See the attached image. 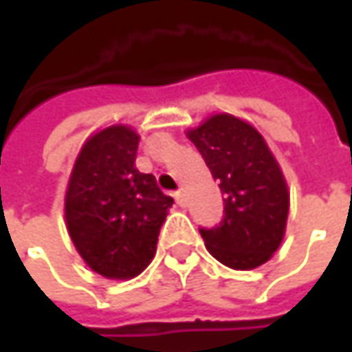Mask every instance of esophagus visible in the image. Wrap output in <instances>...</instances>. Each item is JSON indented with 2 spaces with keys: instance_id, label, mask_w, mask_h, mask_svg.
I'll return each mask as SVG.
<instances>
[{
  "instance_id": "obj_1",
  "label": "esophagus",
  "mask_w": 352,
  "mask_h": 352,
  "mask_svg": "<svg viewBox=\"0 0 352 352\" xmlns=\"http://www.w3.org/2000/svg\"><path fill=\"white\" fill-rule=\"evenodd\" d=\"M174 197H176L178 206H186V194H184V190H178V192L174 194Z\"/></svg>"
}]
</instances>
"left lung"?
I'll return each mask as SVG.
<instances>
[{"label": "left lung", "mask_w": 352, "mask_h": 352, "mask_svg": "<svg viewBox=\"0 0 352 352\" xmlns=\"http://www.w3.org/2000/svg\"><path fill=\"white\" fill-rule=\"evenodd\" d=\"M186 135L225 196L221 223L199 229L208 250L233 270L270 261L284 239L290 192L263 135L229 113L211 116Z\"/></svg>", "instance_id": "left-lung-1"}]
</instances>
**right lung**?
Returning <instances> with one entry per match:
<instances>
[{
	"label": "right lung",
	"instance_id": "add662e5",
	"mask_svg": "<svg viewBox=\"0 0 352 352\" xmlns=\"http://www.w3.org/2000/svg\"><path fill=\"white\" fill-rule=\"evenodd\" d=\"M141 137L129 125L94 133L66 188V229L84 263L111 280L141 274L155 258L158 233L174 199L153 174L135 166Z\"/></svg>",
	"mask_w": 352,
	"mask_h": 352
}]
</instances>
